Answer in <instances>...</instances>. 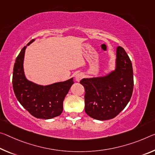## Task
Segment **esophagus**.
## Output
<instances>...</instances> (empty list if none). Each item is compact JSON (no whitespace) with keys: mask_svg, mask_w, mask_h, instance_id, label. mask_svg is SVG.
<instances>
[{"mask_svg":"<svg viewBox=\"0 0 155 155\" xmlns=\"http://www.w3.org/2000/svg\"><path fill=\"white\" fill-rule=\"evenodd\" d=\"M83 77H84V75H83V74L82 73H78L76 74L75 76V79L77 81H80L82 79V78H83Z\"/></svg>","mask_w":155,"mask_h":155,"instance_id":"obj_1","label":"esophagus"}]
</instances>
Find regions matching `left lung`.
Segmentation results:
<instances>
[{
  "label": "left lung",
  "instance_id": "1",
  "mask_svg": "<svg viewBox=\"0 0 155 155\" xmlns=\"http://www.w3.org/2000/svg\"><path fill=\"white\" fill-rule=\"evenodd\" d=\"M115 69L103 77L83 78L85 112L93 119L114 118L130 100L134 86L131 61L121 47H117Z\"/></svg>",
  "mask_w": 155,
  "mask_h": 155
}]
</instances>
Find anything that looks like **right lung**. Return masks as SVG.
Listing matches in <instances>:
<instances>
[{"mask_svg": "<svg viewBox=\"0 0 155 155\" xmlns=\"http://www.w3.org/2000/svg\"><path fill=\"white\" fill-rule=\"evenodd\" d=\"M34 41V39L22 49L16 59L12 78L14 92L19 103L32 116L52 119L62 113L63 100L74 83L73 78L48 85L29 81L24 73L23 61L27 46Z\"/></svg>", "mask_w": 155, "mask_h": 155, "instance_id": "right-lung-1", "label": "right lung"}]
</instances>
